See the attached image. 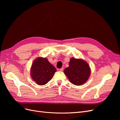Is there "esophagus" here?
<instances>
[{
    "mask_svg": "<svg viewBox=\"0 0 120 120\" xmlns=\"http://www.w3.org/2000/svg\"><path fill=\"white\" fill-rule=\"evenodd\" d=\"M60 71H64V68H60Z\"/></svg>",
    "mask_w": 120,
    "mask_h": 120,
    "instance_id": "obj_1",
    "label": "esophagus"
}]
</instances>
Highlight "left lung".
<instances>
[{
  "instance_id": "8db88e82",
  "label": "left lung",
  "mask_w": 120,
  "mask_h": 120,
  "mask_svg": "<svg viewBox=\"0 0 120 120\" xmlns=\"http://www.w3.org/2000/svg\"><path fill=\"white\" fill-rule=\"evenodd\" d=\"M64 72L71 83L81 86L88 81L90 69L89 64L84 60L71 58L69 67L64 69Z\"/></svg>"
}]
</instances>
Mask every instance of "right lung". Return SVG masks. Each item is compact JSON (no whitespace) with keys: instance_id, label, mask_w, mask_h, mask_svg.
<instances>
[{"instance_id":"right-lung-1","label":"right lung","mask_w":120,"mask_h":120,"mask_svg":"<svg viewBox=\"0 0 120 120\" xmlns=\"http://www.w3.org/2000/svg\"><path fill=\"white\" fill-rule=\"evenodd\" d=\"M56 71V68L46 58L38 57L32 64L30 75L38 85H45L51 79Z\"/></svg>"}]
</instances>
